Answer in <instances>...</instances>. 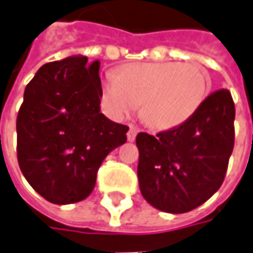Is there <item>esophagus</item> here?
I'll use <instances>...</instances> for the list:
<instances>
[{
    "instance_id": "1",
    "label": "esophagus",
    "mask_w": 253,
    "mask_h": 253,
    "mask_svg": "<svg viewBox=\"0 0 253 253\" xmlns=\"http://www.w3.org/2000/svg\"><path fill=\"white\" fill-rule=\"evenodd\" d=\"M137 133H138V128L134 126H130L128 131H127V140H128V141H134Z\"/></svg>"
}]
</instances>
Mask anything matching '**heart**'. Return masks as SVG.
Wrapping results in <instances>:
<instances>
[{
    "mask_svg": "<svg viewBox=\"0 0 253 253\" xmlns=\"http://www.w3.org/2000/svg\"><path fill=\"white\" fill-rule=\"evenodd\" d=\"M210 89V74L199 64L141 63L105 75L102 100L119 120L133 115L141 103V116L148 126L170 130L196 115Z\"/></svg>",
    "mask_w": 253,
    "mask_h": 253,
    "instance_id": "heart-1",
    "label": "heart"
}]
</instances>
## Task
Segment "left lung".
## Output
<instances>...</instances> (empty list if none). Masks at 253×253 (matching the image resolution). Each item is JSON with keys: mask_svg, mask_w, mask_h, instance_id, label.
Listing matches in <instances>:
<instances>
[{"mask_svg": "<svg viewBox=\"0 0 253 253\" xmlns=\"http://www.w3.org/2000/svg\"><path fill=\"white\" fill-rule=\"evenodd\" d=\"M235 106L214 92L185 125L157 135L138 133L137 176L143 197L165 213H187L221 186L234 148Z\"/></svg>", "mask_w": 253, "mask_h": 253, "instance_id": "obj_1", "label": "left lung"}]
</instances>
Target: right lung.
Here are the masks:
<instances>
[{
	"label": "right lung",
	"mask_w": 253,
	"mask_h": 253,
	"mask_svg": "<svg viewBox=\"0 0 253 253\" xmlns=\"http://www.w3.org/2000/svg\"><path fill=\"white\" fill-rule=\"evenodd\" d=\"M99 61L71 56L42 66L23 93L16 119L18 162L40 196L71 205L91 195L110 151L128 127L100 113Z\"/></svg>",
	"instance_id": "add662e5"
}]
</instances>
